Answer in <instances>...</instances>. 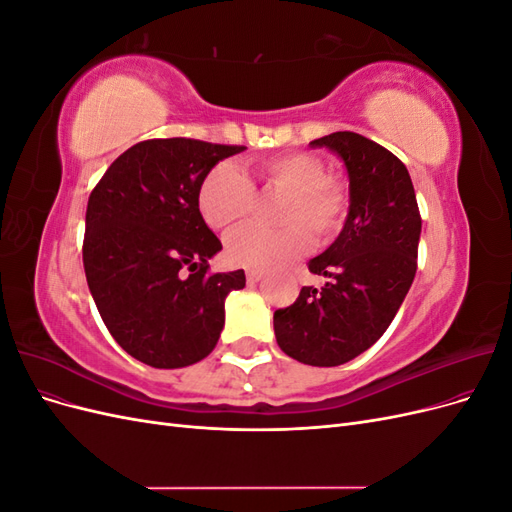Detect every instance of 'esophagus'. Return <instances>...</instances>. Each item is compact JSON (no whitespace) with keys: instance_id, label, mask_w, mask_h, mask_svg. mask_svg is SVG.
<instances>
[{"instance_id":"obj_1","label":"esophagus","mask_w":512,"mask_h":512,"mask_svg":"<svg viewBox=\"0 0 512 512\" xmlns=\"http://www.w3.org/2000/svg\"><path fill=\"white\" fill-rule=\"evenodd\" d=\"M245 277H247V284L254 286V284H258L262 280V271H247Z\"/></svg>"}]
</instances>
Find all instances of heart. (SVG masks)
<instances>
[{
  "mask_svg": "<svg viewBox=\"0 0 512 512\" xmlns=\"http://www.w3.org/2000/svg\"><path fill=\"white\" fill-rule=\"evenodd\" d=\"M267 188L286 194L280 211L282 228L243 226L230 232L224 254L230 265L269 271L280 269L312 247V229L320 241L333 239L348 213L346 185L327 175L324 162L314 153H284L258 166ZM196 205L203 220L224 230L235 226L254 207V185L243 170L230 162L211 168L198 188Z\"/></svg>",
  "mask_w": 512,
  "mask_h": 512,
  "instance_id": "heart-1",
  "label": "heart"
}]
</instances>
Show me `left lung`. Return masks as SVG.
Returning a JSON list of instances; mask_svg holds the SVG:
<instances>
[{
    "label": "left lung",
    "instance_id": "obj_1",
    "mask_svg": "<svg viewBox=\"0 0 512 512\" xmlns=\"http://www.w3.org/2000/svg\"><path fill=\"white\" fill-rule=\"evenodd\" d=\"M309 147L344 162L350 207L337 239L307 262L329 282L303 286L297 301L273 314V329L292 359L335 367L374 346L404 303L416 273L421 213L408 168L389 149L356 132H333Z\"/></svg>",
    "mask_w": 512,
    "mask_h": 512
}]
</instances>
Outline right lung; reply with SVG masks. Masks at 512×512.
<instances>
[{
	"label": "right lung",
	"instance_id": "right-lung-1",
	"mask_svg": "<svg viewBox=\"0 0 512 512\" xmlns=\"http://www.w3.org/2000/svg\"><path fill=\"white\" fill-rule=\"evenodd\" d=\"M243 149L153 138L123 151L91 192L87 286L106 329L136 361L188 367L218 344L224 301L245 286V273H209L222 243L196 196L209 170Z\"/></svg>",
	"mask_w": 512,
	"mask_h": 512
}]
</instances>
